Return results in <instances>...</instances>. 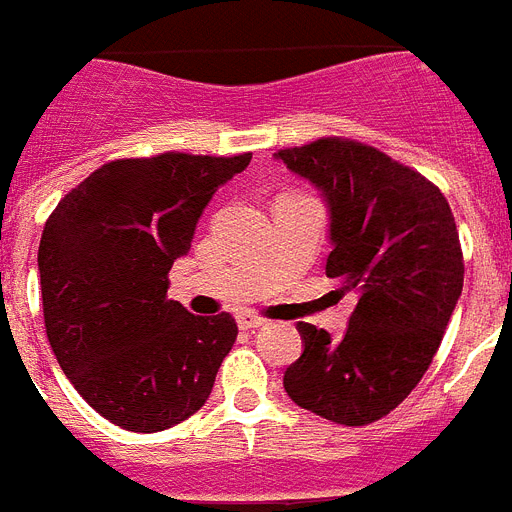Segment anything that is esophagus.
<instances>
[{"label":"esophagus","mask_w":512,"mask_h":512,"mask_svg":"<svg viewBox=\"0 0 512 512\" xmlns=\"http://www.w3.org/2000/svg\"><path fill=\"white\" fill-rule=\"evenodd\" d=\"M236 323H239V328H249L252 331V328L265 326V318H260L257 313H239L236 315Z\"/></svg>","instance_id":"34e87169"}]
</instances>
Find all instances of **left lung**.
I'll list each match as a JSON object with an SVG mask.
<instances>
[{
    "label": "left lung",
    "mask_w": 512,
    "mask_h": 512,
    "mask_svg": "<svg viewBox=\"0 0 512 512\" xmlns=\"http://www.w3.org/2000/svg\"><path fill=\"white\" fill-rule=\"evenodd\" d=\"M331 210L326 276L357 305L342 339L297 323L305 350L286 394L342 426L384 418L429 371L463 292V249L450 202L418 170L360 141L326 136L278 149Z\"/></svg>",
    "instance_id": "8db88e82"
}]
</instances>
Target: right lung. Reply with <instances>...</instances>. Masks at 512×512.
<instances>
[{"label":"right lung","mask_w":512,"mask_h":512,"mask_svg":"<svg viewBox=\"0 0 512 512\" xmlns=\"http://www.w3.org/2000/svg\"><path fill=\"white\" fill-rule=\"evenodd\" d=\"M249 160H112L49 215L39 244L47 339L78 394L120 429H170L213 392L239 328L228 313L191 315L168 299V273L218 186Z\"/></svg>","instance_id":"obj_1"}]
</instances>
